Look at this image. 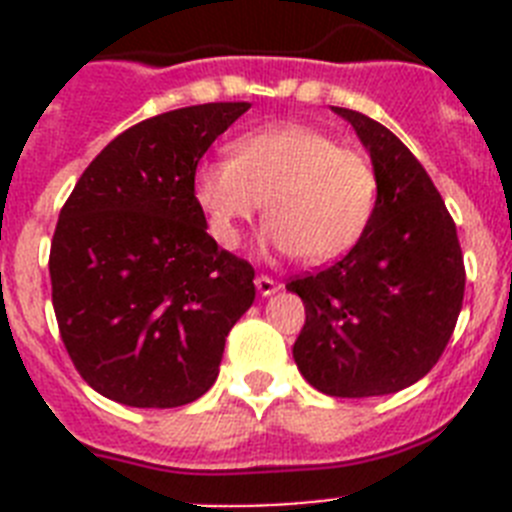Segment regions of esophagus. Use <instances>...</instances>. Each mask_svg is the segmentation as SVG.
Wrapping results in <instances>:
<instances>
[{"mask_svg":"<svg viewBox=\"0 0 512 512\" xmlns=\"http://www.w3.org/2000/svg\"><path fill=\"white\" fill-rule=\"evenodd\" d=\"M279 287H282V284L274 282L271 277H264V274H261V277H256V289H259L261 297L274 295V292H279Z\"/></svg>","mask_w":512,"mask_h":512,"instance_id":"1","label":"esophagus"}]
</instances>
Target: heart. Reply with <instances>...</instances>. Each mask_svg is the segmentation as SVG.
Here are the masks:
<instances>
[{"instance_id": "b5f03b06", "label": "heart", "mask_w": 512, "mask_h": 512, "mask_svg": "<svg viewBox=\"0 0 512 512\" xmlns=\"http://www.w3.org/2000/svg\"><path fill=\"white\" fill-rule=\"evenodd\" d=\"M194 202L207 233L225 251L264 210V241L307 264L346 256L377 207V171L356 148L300 122L251 130L233 140L230 158H207L194 171Z\"/></svg>"}]
</instances>
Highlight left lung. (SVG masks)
<instances>
[{
    "label": "left lung",
    "mask_w": 512,
    "mask_h": 512,
    "mask_svg": "<svg viewBox=\"0 0 512 512\" xmlns=\"http://www.w3.org/2000/svg\"><path fill=\"white\" fill-rule=\"evenodd\" d=\"M333 112L372 158L377 207L341 261L287 284L305 305L292 356L323 395H392L441 359L464 300V259L454 220L408 146L361 112Z\"/></svg>",
    "instance_id": "obj_1"
}]
</instances>
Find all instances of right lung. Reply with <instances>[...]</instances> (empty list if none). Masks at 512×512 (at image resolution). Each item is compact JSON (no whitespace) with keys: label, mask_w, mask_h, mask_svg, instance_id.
Returning a JSON list of instances; mask_svg holds the SVG:
<instances>
[{"label":"right lung","mask_w":512,"mask_h":512,"mask_svg":"<svg viewBox=\"0 0 512 512\" xmlns=\"http://www.w3.org/2000/svg\"><path fill=\"white\" fill-rule=\"evenodd\" d=\"M248 102H210L117 135L76 182L51 243L61 338L84 382L130 408L205 395L253 305L248 261L217 248L194 171Z\"/></svg>","instance_id":"obj_1"}]
</instances>
